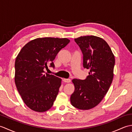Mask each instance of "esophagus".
I'll return each instance as SVG.
<instances>
[{"label":"esophagus","mask_w":132,"mask_h":132,"mask_svg":"<svg viewBox=\"0 0 132 132\" xmlns=\"http://www.w3.org/2000/svg\"><path fill=\"white\" fill-rule=\"evenodd\" d=\"M63 81L65 83H70L71 82V80L70 79H63Z\"/></svg>","instance_id":"obj_1"}]
</instances>
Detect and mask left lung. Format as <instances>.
Returning a JSON list of instances; mask_svg holds the SVG:
<instances>
[{"label":"left lung","instance_id":"1","mask_svg":"<svg viewBox=\"0 0 132 132\" xmlns=\"http://www.w3.org/2000/svg\"><path fill=\"white\" fill-rule=\"evenodd\" d=\"M75 41L83 55V67L89 70L85 80L74 79L72 106L88 110L97 105L107 93L113 78L115 59L107 43L95 36H81Z\"/></svg>","mask_w":132,"mask_h":132}]
</instances>
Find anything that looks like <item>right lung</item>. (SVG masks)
<instances>
[{
	"mask_svg": "<svg viewBox=\"0 0 132 132\" xmlns=\"http://www.w3.org/2000/svg\"><path fill=\"white\" fill-rule=\"evenodd\" d=\"M70 43L66 38H37L21 49L16 58L15 82L24 103L32 110L44 112L51 108L61 85V78L45 74L47 63Z\"/></svg>",
	"mask_w": 132,
	"mask_h": 132,
	"instance_id": "add662e5",
	"label": "right lung"
}]
</instances>
